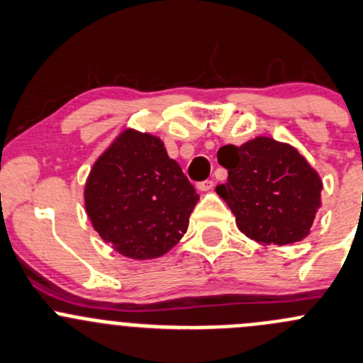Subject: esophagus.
<instances>
[{
  "mask_svg": "<svg viewBox=\"0 0 363 363\" xmlns=\"http://www.w3.org/2000/svg\"><path fill=\"white\" fill-rule=\"evenodd\" d=\"M197 189H199L201 192H210V190L213 189V182H211V180H204V182L197 183Z\"/></svg>",
  "mask_w": 363,
  "mask_h": 363,
  "instance_id": "obj_1",
  "label": "esophagus"
}]
</instances>
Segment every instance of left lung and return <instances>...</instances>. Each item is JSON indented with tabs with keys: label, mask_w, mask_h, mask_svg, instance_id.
<instances>
[{
	"label": "left lung",
	"mask_w": 363,
	"mask_h": 363,
	"mask_svg": "<svg viewBox=\"0 0 363 363\" xmlns=\"http://www.w3.org/2000/svg\"><path fill=\"white\" fill-rule=\"evenodd\" d=\"M228 182L217 194L243 235L261 245H288L308 236L321 206L323 182L291 145L259 135L217 153Z\"/></svg>",
	"instance_id": "left-lung-1"
}]
</instances>
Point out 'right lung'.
I'll return each instance as SVG.
<instances>
[{"mask_svg":"<svg viewBox=\"0 0 363 363\" xmlns=\"http://www.w3.org/2000/svg\"><path fill=\"white\" fill-rule=\"evenodd\" d=\"M197 201L164 143L134 128L120 132L84 185L93 229L116 252L138 261L164 256L180 242Z\"/></svg>","mask_w":363,"mask_h":363,"instance_id":"obj_1","label":"right lung"}]
</instances>
